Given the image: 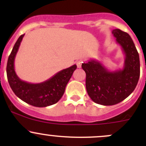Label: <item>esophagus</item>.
<instances>
[{
	"label": "esophagus",
	"instance_id": "34e87169",
	"mask_svg": "<svg viewBox=\"0 0 146 146\" xmlns=\"http://www.w3.org/2000/svg\"><path fill=\"white\" fill-rule=\"evenodd\" d=\"M82 63V61H77V62H76V65H77V67H78V68H81Z\"/></svg>",
	"mask_w": 146,
	"mask_h": 146
}]
</instances>
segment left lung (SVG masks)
Here are the masks:
<instances>
[{
    "instance_id": "8db88e82",
    "label": "left lung",
    "mask_w": 146,
    "mask_h": 146,
    "mask_svg": "<svg viewBox=\"0 0 146 146\" xmlns=\"http://www.w3.org/2000/svg\"><path fill=\"white\" fill-rule=\"evenodd\" d=\"M111 32L125 54L123 68L110 71L93 59L82 64L88 95L94 102L105 106L118 104L129 97L140 77L139 55L130 35L119 29Z\"/></svg>"
}]
</instances>
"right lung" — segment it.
<instances>
[{"label":"right lung","instance_id":"obj_1","mask_svg":"<svg viewBox=\"0 0 146 146\" xmlns=\"http://www.w3.org/2000/svg\"><path fill=\"white\" fill-rule=\"evenodd\" d=\"M25 35H21L13 46L8 57L6 72L9 85L15 95L25 102L37 107L52 105L59 101L65 88L71 78L76 65L58 72L56 74L40 83H29L19 78L15 71V58Z\"/></svg>","mask_w":146,"mask_h":146}]
</instances>
